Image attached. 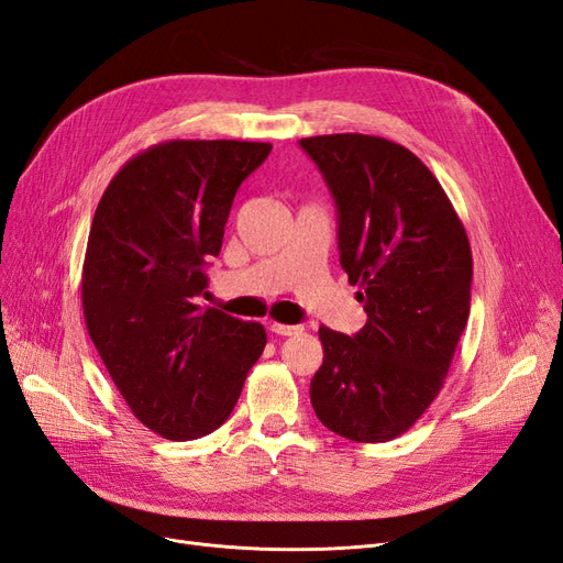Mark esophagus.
<instances>
[{
    "instance_id": "34e87169",
    "label": "esophagus",
    "mask_w": 563,
    "mask_h": 563,
    "mask_svg": "<svg viewBox=\"0 0 563 563\" xmlns=\"http://www.w3.org/2000/svg\"><path fill=\"white\" fill-rule=\"evenodd\" d=\"M269 331L277 333V335H296L302 333V327H291V323H269Z\"/></svg>"
}]
</instances>
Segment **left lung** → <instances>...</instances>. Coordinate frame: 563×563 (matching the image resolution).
I'll use <instances>...</instances> for the list:
<instances>
[{
	"mask_svg": "<svg viewBox=\"0 0 563 563\" xmlns=\"http://www.w3.org/2000/svg\"><path fill=\"white\" fill-rule=\"evenodd\" d=\"M300 147L335 199L340 265L368 317L352 338L319 329L312 408L331 432L380 444L416 424L444 385L470 317V240L444 187L404 145L333 133Z\"/></svg>",
	"mask_w": 563,
	"mask_h": 563,
	"instance_id": "8db88e82",
	"label": "left lung"
}]
</instances>
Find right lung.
I'll return each mask as SVG.
<instances>
[{
  "instance_id": "add662e5",
  "label": "right lung",
  "mask_w": 563,
  "mask_h": 563,
  "mask_svg": "<svg viewBox=\"0 0 563 563\" xmlns=\"http://www.w3.org/2000/svg\"><path fill=\"white\" fill-rule=\"evenodd\" d=\"M272 145L166 141L129 159L98 201L81 269L93 345L145 428L185 441L211 434L265 350L258 321L201 310L240 185Z\"/></svg>"
}]
</instances>
